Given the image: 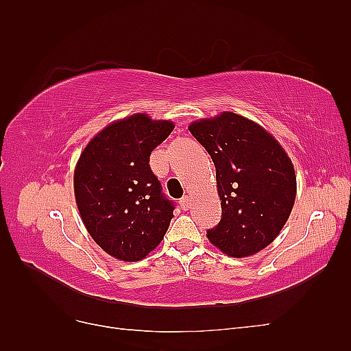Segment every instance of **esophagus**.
Instances as JSON below:
<instances>
[{"label": "esophagus", "instance_id": "34e87169", "mask_svg": "<svg viewBox=\"0 0 351 351\" xmlns=\"http://www.w3.org/2000/svg\"><path fill=\"white\" fill-rule=\"evenodd\" d=\"M190 205H191V197L190 196H184L181 199V206L184 208V210H189Z\"/></svg>", "mask_w": 351, "mask_h": 351}]
</instances>
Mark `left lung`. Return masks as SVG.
Returning a JSON list of instances; mask_svg holds the SVG:
<instances>
[{
	"label": "left lung",
	"instance_id": "8db88e82",
	"mask_svg": "<svg viewBox=\"0 0 351 351\" xmlns=\"http://www.w3.org/2000/svg\"><path fill=\"white\" fill-rule=\"evenodd\" d=\"M189 130L211 155L221 202V220L206 238L228 256L256 255L293 211V161L273 134L232 111L191 122Z\"/></svg>",
	"mask_w": 351,
	"mask_h": 351
}]
</instances>
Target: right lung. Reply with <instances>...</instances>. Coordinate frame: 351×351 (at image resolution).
Returning <instances> with one entry per match:
<instances>
[{"label":"right lung","mask_w":351,"mask_h":351,"mask_svg":"<svg viewBox=\"0 0 351 351\" xmlns=\"http://www.w3.org/2000/svg\"><path fill=\"white\" fill-rule=\"evenodd\" d=\"M175 123L136 113L88 141L73 171L75 202L87 232L110 256L146 258L166 235L173 204L149 167V155Z\"/></svg>","instance_id":"add662e5"}]
</instances>
